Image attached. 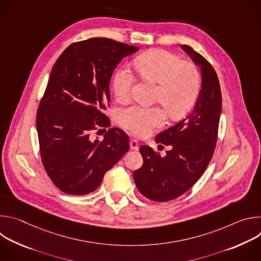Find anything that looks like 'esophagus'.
<instances>
[{"mask_svg":"<svg viewBox=\"0 0 261 261\" xmlns=\"http://www.w3.org/2000/svg\"><path fill=\"white\" fill-rule=\"evenodd\" d=\"M130 147H131V150L138 151V148H139V143L137 142V140H136V139H131V140H130Z\"/></svg>","mask_w":261,"mask_h":261,"instance_id":"obj_1","label":"esophagus"}]
</instances>
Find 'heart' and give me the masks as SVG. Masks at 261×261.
I'll return each mask as SVG.
<instances>
[{"mask_svg": "<svg viewBox=\"0 0 261 261\" xmlns=\"http://www.w3.org/2000/svg\"><path fill=\"white\" fill-rule=\"evenodd\" d=\"M135 66L144 80L157 84L154 99L163 105L170 118L184 116L193 106L200 88L199 72L193 64L182 62L167 50L155 48L138 56ZM133 81L128 68L117 70L113 86L119 101L130 97ZM120 122L133 135L145 137L164 124L165 114L159 107L132 106L122 111Z\"/></svg>", "mask_w": 261, "mask_h": 261, "instance_id": "heart-1", "label": "heart"}]
</instances>
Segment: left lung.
Wrapping results in <instances>:
<instances>
[{"label": "left lung", "instance_id": "8db88e82", "mask_svg": "<svg viewBox=\"0 0 261 261\" xmlns=\"http://www.w3.org/2000/svg\"><path fill=\"white\" fill-rule=\"evenodd\" d=\"M200 67L201 90L191 113L156 136L158 143L171 145L161 157L152 147L141 145L142 166L133 172L139 192L164 202L187 192L207 167L217 143L222 109L221 89L212 65L189 45L180 46Z\"/></svg>", "mask_w": 261, "mask_h": 261}]
</instances>
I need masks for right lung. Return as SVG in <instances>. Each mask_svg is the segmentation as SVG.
I'll return each mask as SVG.
<instances>
[{
    "label": "right lung",
    "instance_id": "1",
    "mask_svg": "<svg viewBox=\"0 0 261 261\" xmlns=\"http://www.w3.org/2000/svg\"><path fill=\"white\" fill-rule=\"evenodd\" d=\"M137 50L111 39L91 38L68 46L55 63L36 127L43 166L64 193L95 191L106 171L129 151V137L119 128L108 129L102 141L91 135L110 126L104 110L111 75Z\"/></svg>",
    "mask_w": 261,
    "mask_h": 261
}]
</instances>
